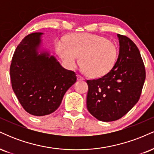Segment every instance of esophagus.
I'll return each instance as SVG.
<instances>
[{
  "mask_svg": "<svg viewBox=\"0 0 154 154\" xmlns=\"http://www.w3.org/2000/svg\"><path fill=\"white\" fill-rule=\"evenodd\" d=\"M77 80H78V81L84 80V78H83L82 76H80L79 75H77Z\"/></svg>",
  "mask_w": 154,
  "mask_h": 154,
  "instance_id": "obj_1",
  "label": "esophagus"
}]
</instances>
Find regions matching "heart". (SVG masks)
Returning a JSON list of instances; mask_svg holds the SVG:
<instances>
[{
  "label": "heart",
  "instance_id": "obj_1",
  "mask_svg": "<svg viewBox=\"0 0 154 154\" xmlns=\"http://www.w3.org/2000/svg\"><path fill=\"white\" fill-rule=\"evenodd\" d=\"M58 54L69 68L79 63L90 77L98 78L107 75L115 66L118 47L114 42L103 37L90 33H76L68 36L66 43H56Z\"/></svg>",
  "mask_w": 154,
  "mask_h": 154
}]
</instances>
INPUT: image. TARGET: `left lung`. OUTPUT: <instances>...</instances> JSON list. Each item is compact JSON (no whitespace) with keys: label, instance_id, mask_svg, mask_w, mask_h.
<instances>
[{"label":"left lung","instance_id":"obj_1","mask_svg":"<svg viewBox=\"0 0 154 154\" xmlns=\"http://www.w3.org/2000/svg\"><path fill=\"white\" fill-rule=\"evenodd\" d=\"M117 36L119 54L115 66L103 77L87 80L88 110L102 122L125 116L138 101L146 79L139 49L127 36Z\"/></svg>","mask_w":154,"mask_h":154}]
</instances>
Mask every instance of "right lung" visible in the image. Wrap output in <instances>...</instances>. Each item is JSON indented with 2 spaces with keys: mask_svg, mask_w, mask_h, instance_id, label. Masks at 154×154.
<instances>
[{
  "mask_svg": "<svg viewBox=\"0 0 154 154\" xmlns=\"http://www.w3.org/2000/svg\"><path fill=\"white\" fill-rule=\"evenodd\" d=\"M41 32L26 35L17 47L10 66L12 89L26 112L42 116L54 112L77 81L75 72L48 52L38 54Z\"/></svg>",
  "mask_w": 154,
  "mask_h": 154,
  "instance_id": "1",
  "label": "right lung"
}]
</instances>
